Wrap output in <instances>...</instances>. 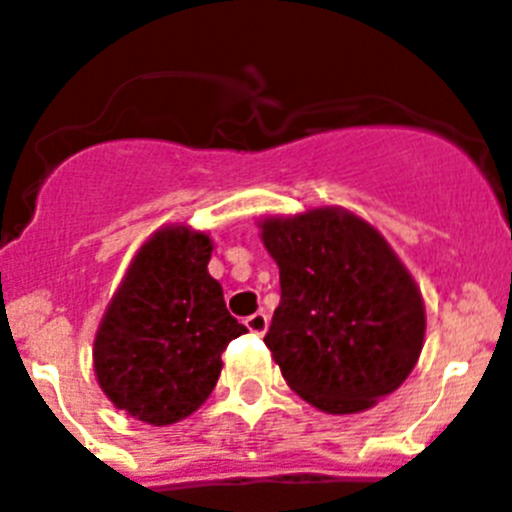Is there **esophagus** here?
I'll use <instances>...</instances> for the list:
<instances>
[{
    "label": "esophagus",
    "mask_w": 512,
    "mask_h": 512,
    "mask_svg": "<svg viewBox=\"0 0 512 512\" xmlns=\"http://www.w3.org/2000/svg\"><path fill=\"white\" fill-rule=\"evenodd\" d=\"M246 328L256 333V336H264L266 328H269V315L266 312H253V315L246 318Z\"/></svg>",
    "instance_id": "esophagus-1"
}]
</instances>
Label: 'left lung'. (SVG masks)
Returning a JSON list of instances; mask_svg holds the SVG:
<instances>
[{"label": "left lung", "mask_w": 512, "mask_h": 512, "mask_svg": "<svg viewBox=\"0 0 512 512\" xmlns=\"http://www.w3.org/2000/svg\"><path fill=\"white\" fill-rule=\"evenodd\" d=\"M282 300L264 343L302 400L361 413L413 372L423 297L382 235L338 207L261 223Z\"/></svg>", "instance_id": "left-lung-1"}]
</instances>
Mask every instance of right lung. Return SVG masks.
Masks as SVG:
<instances>
[{"label":"right lung","instance_id":"add662e5","mask_svg":"<svg viewBox=\"0 0 512 512\" xmlns=\"http://www.w3.org/2000/svg\"><path fill=\"white\" fill-rule=\"evenodd\" d=\"M207 233L164 228L130 264L94 341V372L115 408L143 423L187 418L215 390L223 354L246 333L207 274Z\"/></svg>","mask_w":512,"mask_h":512}]
</instances>
